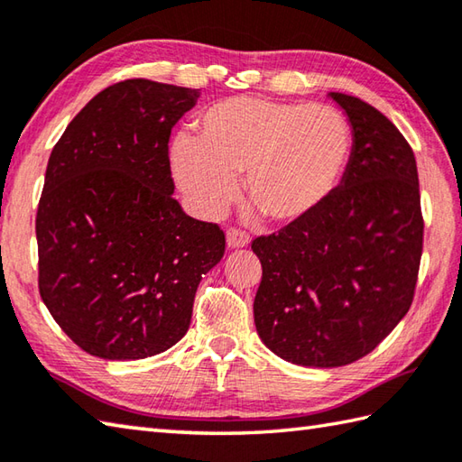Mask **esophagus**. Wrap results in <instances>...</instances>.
<instances>
[{
  "instance_id": "34e87169",
  "label": "esophagus",
  "mask_w": 462,
  "mask_h": 462,
  "mask_svg": "<svg viewBox=\"0 0 462 462\" xmlns=\"http://www.w3.org/2000/svg\"><path fill=\"white\" fill-rule=\"evenodd\" d=\"M226 244H228V248H244L250 244V236L240 228H228V232H226Z\"/></svg>"
}]
</instances>
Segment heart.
Masks as SVG:
<instances>
[{"instance_id":"heart-1","label":"heart","mask_w":462,"mask_h":462,"mask_svg":"<svg viewBox=\"0 0 462 462\" xmlns=\"http://www.w3.org/2000/svg\"><path fill=\"white\" fill-rule=\"evenodd\" d=\"M194 133L172 143L171 172L204 216L232 202L244 174V194L268 220L298 222L326 202L351 152L349 125L336 109L263 97L210 105Z\"/></svg>"}]
</instances>
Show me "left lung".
<instances>
[{"label": "left lung", "instance_id": "8db88e82", "mask_svg": "<svg viewBox=\"0 0 462 462\" xmlns=\"http://www.w3.org/2000/svg\"><path fill=\"white\" fill-rule=\"evenodd\" d=\"M329 97L353 129L341 184L306 218L252 242L258 336L306 367H341L375 349L413 303L423 254L413 149L375 106Z\"/></svg>", "mask_w": 462, "mask_h": 462}]
</instances>
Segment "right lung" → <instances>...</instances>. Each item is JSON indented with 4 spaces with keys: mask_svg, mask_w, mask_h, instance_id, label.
Here are the masks:
<instances>
[{
    "mask_svg": "<svg viewBox=\"0 0 462 462\" xmlns=\"http://www.w3.org/2000/svg\"><path fill=\"white\" fill-rule=\"evenodd\" d=\"M199 89L129 79L69 123L47 162L39 293L83 351L143 359L189 331L196 288L224 256L218 224L174 199L169 139Z\"/></svg>",
    "mask_w": 462,
    "mask_h": 462,
    "instance_id": "right-lung-1",
    "label": "right lung"
}]
</instances>
